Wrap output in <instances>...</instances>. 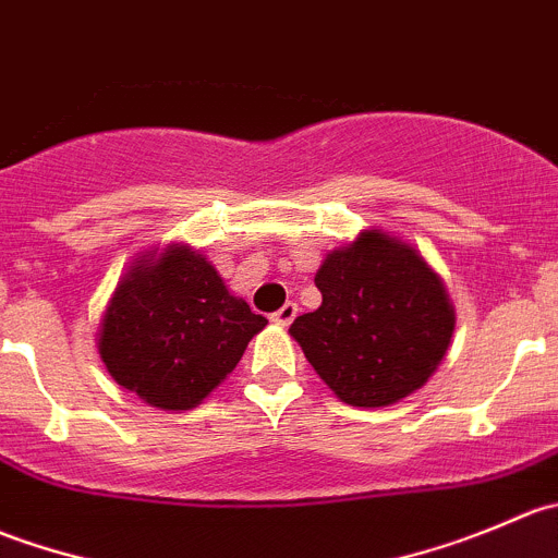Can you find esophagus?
I'll list each match as a JSON object with an SVG mask.
<instances>
[{
	"label": "esophagus",
	"mask_w": 558,
	"mask_h": 558,
	"mask_svg": "<svg viewBox=\"0 0 558 558\" xmlns=\"http://www.w3.org/2000/svg\"><path fill=\"white\" fill-rule=\"evenodd\" d=\"M296 313H300V307H296V302H286L283 307H280V311H275L272 313V320L278 326H289L291 320L296 318Z\"/></svg>",
	"instance_id": "obj_1"
}]
</instances>
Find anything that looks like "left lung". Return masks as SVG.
<instances>
[{
  "instance_id": "1",
  "label": "left lung",
  "mask_w": 558,
  "mask_h": 558,
  "mask_svg": "<svg viewBox=\"0 0 558 558\" xmlns=\"http://www.w3.org/2000/svg\"><path fill=\"white\" fill-rule=\"evenodd\" d=\"M318 311L291 337L326 386L353 408H386L429 380L448 351L453 311L440 278L410 245L364 232L315 272Z\"/></svg>"
}]
</instances>
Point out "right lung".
Wrapping results in <instances>:
<instances>
[{
  "label": "right lung",
  "mask_w": 558,
  "mask_h": 558,
  "mask_svg": "<svg viewBox=\"0 0 558 558\" xmlns=\"http://www.w3.org/2000/svg\"><path fill=\"white\" fill-rule=\"evenodd\" d=\"M267 326L199 253L172 247L134 267L105 313L99 353L123 388L165 410L199 404Z\"/></svg>",
  "instance_id": "right-lung-1"
}]
</instances>
